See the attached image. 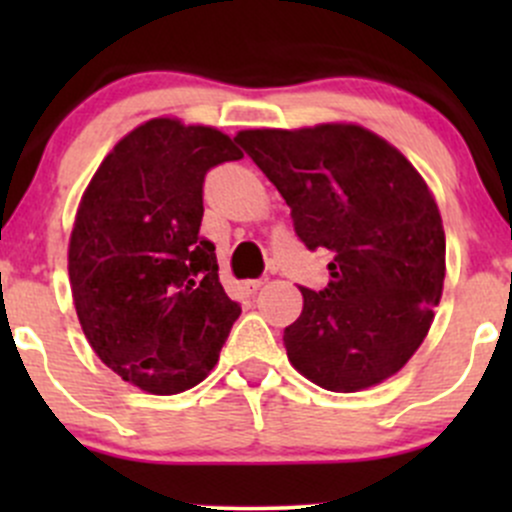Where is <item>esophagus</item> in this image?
<instances>
[{"label":"esophagus","instance_id":"34e87169","mask_svg":"<svg viewBox=\"0 0 512 512\" xmlns=\"http://www.w3.org/2000/svg\"><path fill=\"white\" fill-rule=\"evenodd\" d=\"M262 285H265V280H262V277H260V280H247L245 282V292L247 294H255Z\"/></svg>","mask_w":512,"mask_h":512}]
</instances>
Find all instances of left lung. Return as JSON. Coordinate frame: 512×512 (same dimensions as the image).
Segmentation results:
<instances>
[{
  "mask_svg": "<svg viewBox=\"0 0 512 512\" xmlns=\"http://www.w3.org/2000/svg\"><path fill=\"white\" fill-rule=\"evenodd\" d=\"M280 190L307 250H329L327 287H302L285 329L294 369L329 391L389 379L421 347L446 277V235L426 183L361 126L235 136Z\"/></svg>",
  "mask_w": 512,
  "mask_h": 512,
  "instance_id": "8db88e82",
  "label": "left lung"
}]
</instances>
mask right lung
Returning a JSON list of instances; mask_svg holds the SVG:
<instances>
[{"label":"right lung","instance_id":"obj_1","mask_svg":"<svg viewBox=\"0 0 512 512\" xmlns=\"http://www.w3.org/2000/svg\"><path fill=\"white\" fill-rule=\"evenodd\" d=\"M242 153L218 128L153 118L91 178L69 242L81 329L98 359L151 394H180L218 364L240 304L200 235L203 183Z\"/></svg>","mask_w":512,"mask_h":512}]
</instances>
